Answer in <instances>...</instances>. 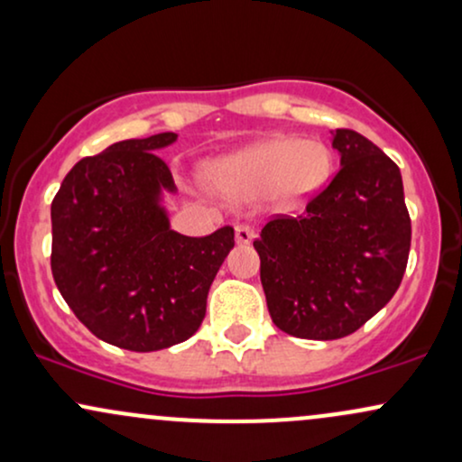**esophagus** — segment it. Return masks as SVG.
I'll use <instances>...</instances> for the list:
<instances>
[{"mask_svg":"<svg viewBox=\"0 0 462 462\" xmlns=\"http://www.w3.org/2000/svg\"><path fill=\"white\" fill-rule=\"evenodd\" d=\"M235 236H236L238 245H247V243L254 241V236H256V232H254L252 226H247V224H236V226H235Z\"/></svg>","mask_w":462,"mask_h":462,"instance_id":"1","label":"esophagus"}]
</instances>
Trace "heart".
I'll list each match as a JSON object with an SVG mask.
<instances>
[{"mask_svg":"<svg viewBox=\"0 0 462 462\" xmlns=\"http://www.w3.org/2000/svg\"><path fill=\"white\" fill-rule=\"evenodd\" d=\"M330 167L332 156L323 143L275 136L217 161L210 182L227 198L272 193L284 204H295L321 187Z\"/></svg>","mask_w":462,"mask_h":462,"instance_id":"heart-1","label":"heart"}]
</instances>
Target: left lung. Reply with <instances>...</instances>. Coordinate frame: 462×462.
I'll list each match as a JSON object with an SVG mask.
<instances>
[{
	"label": "left lung",
	"instance_id": "left-lung-1",
	"mask_svg": "<svg viewBox=\"0 0 462 462\" xmlns=\"http://www.w3.org/2000/svg\"><path fill=\"white\" fill-rule=\"evenodd\" d=\"M341 169L298 217L254 241L269 315L298 338L347 337L389 304L404 278L411 217L400 167L354 130H337Z\"/></svg>",
	"mask_w": 462,
	"mask_h": 462
}]
</instances>
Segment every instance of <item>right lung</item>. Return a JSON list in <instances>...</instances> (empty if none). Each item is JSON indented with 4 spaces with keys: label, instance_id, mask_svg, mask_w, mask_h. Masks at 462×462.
<instances>
[{
    "label": "right lung",
    "instance_id": "obj_1",
    "mask_svg": "<svg viewBox=\"0 0 462 462\" xmlns=\"http://www.w3.org/2000/svg\"><path fill=\"white\" fill-rule=\"evenodd\" d=\"M178 134L113 143L82 158L51 201V273L95 337L130 352L187 341L235 247V227L208 236L171 230L164 193H178L158 150Z\"/></svg>",
    "mask_w": 462,
    "mask_h": 462
}]
</instances>
